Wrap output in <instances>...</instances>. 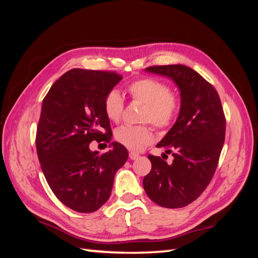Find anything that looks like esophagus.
Wrapping results in <instances>:
<instances>
[{"mask_svg": "<svg viewBox=\"0 0 258 258\" xmlns=\"http://www.w3.org/2000/svg\"><path fill=\"white\" fill-rule=\"evenodd\" d=\"M140 157L139 153H135V152H130V158L131 160H138V158Z\"/></svg>", "mask_w": 258, "mask_h": 258, "instance_id": "obj_1", "label": "esophagus"}]
</instances>
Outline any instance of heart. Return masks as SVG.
<instances>
[{"mask_svg": "<svg viewBox=\"0 0 258 258\" xmlns=\"http://www.w3.org/2000/svg\"><path fill=\"white\" fill-rule=\"evenodd\" d=\"M127 91L133 101L144 104L142 122H150L158 130L165 131L176 120L180 108L179 97L164 82L143 78L128 84ZM104 111L112 122H119L124 112V98L118 91L112 90L107 93L104 98ZM114 138L126 149L140 151L152 143L154 134L152 126L145 123L119 126L115 130Z\"/></svg>", "mask_w": 258, "mask_h": 258, "instance_id": "heart-1", "label": "heart"}]
</instances>
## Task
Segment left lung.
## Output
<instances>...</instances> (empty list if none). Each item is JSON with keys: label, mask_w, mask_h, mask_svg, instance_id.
Masks as SVG:
<instances>
[{"label": "left lung", "mask_w": 258, "mask_h": 258, "mask_svg": "<svg viewBox=\"0 0 258 258\" xmlns=\"http://www.w3.org/2000/svg\"><path fill=\"white\" fill-rule=\"evenodd\" d=\"M145 71L174 81L180 92V108L176 122L156 145L173 155V163L149 155L152 169L143 186L157 205L184 207L205 190L216 171L226 128L221 98L212 84L185 65L150 67Z\"/></svg>", "instance_id": "1"}]
</instances>
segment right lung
I'll return each mask as SVG.
<instances>
[{
	"mask_svg": "<svg viewBox=\"0 0 258 258\" xmlns=\"http://www.w3.org/2000/svg\"><path fill=\"white\" fill-rule=\"evenodd\" d=\"M123 78L115 72L73 69L54 83L43 100L36 151L52 191L65 206L92 213L111 195L114 176L128 152L117 142L100 154L91 142L112 140L104 98Z\"/></svg>",
	"mask_w": 258,
	"mask_h": 258,
	"instance_id": "right-lung-1",
	"label": "right lung"
}]
</instances>
